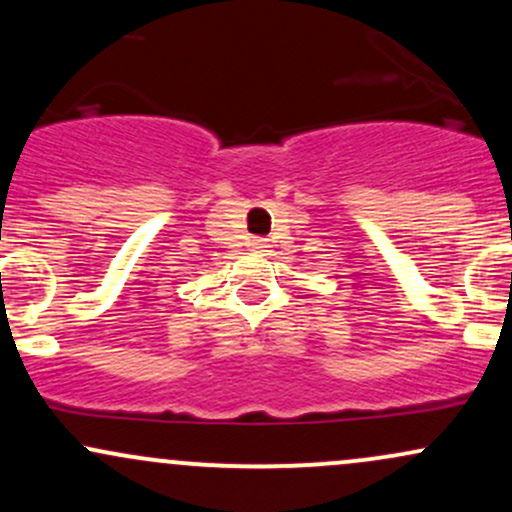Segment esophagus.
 I'll use <instances>...</instances> for the list:
<instances>
[{
	"label": "esophagus",
	"instance_id": "34e87169",
	"mask_svg": "<svg viewBox=\"0 0 512 512\" xmlns=\"http://www.w3.org/2000/svg\"><path fill=\"white\" fill-rule=\"evenodd\" d=\"M252 248H255L257 252H264L269 248V243L264 238H255V240H252Z\"/></svg>",
	"mask_w": 512,
	"mask_h": 512
}]
</instances>
